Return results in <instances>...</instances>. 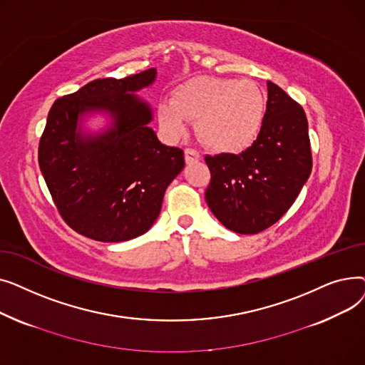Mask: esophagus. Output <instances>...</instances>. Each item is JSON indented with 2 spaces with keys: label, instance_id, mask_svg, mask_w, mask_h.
<instances>
[{
  "label": "esophagus",
  "instance_id": "1",
  "mask_svg": "<svg viewBox=\"0 0 365 365\" xmlns=\"http://www.w3.org/2000/svg\"><path fill=\"white\" fill-rule=\"evenodd\" d=\"M200 158H201L200 153H198L195 149H190V148L185 149V160H186L187 164L195 163V161H198Z\"/></svg>",
  "mask_w": 365,
  "mask_h": 365
}]
</instances>
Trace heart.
<instances>
[{"mask_svg": "<svg viewBox=\"0 0 365 365\" xmlns=\"http://www.w3.org/2000/svg\"><path fill=\"white\" fill-rule=\"evenodd\" d=\"M266 94L250 78L198 76L173 91V101L158 105V121L167 136L179 139L189 121L198 120L200 138L210 148L238 153L260 136L266 118Z\"/></svg>", "mask_w": 365, "mask_h": 365, "instance_id": "heart-1", "label": "heart"}]
</instances>
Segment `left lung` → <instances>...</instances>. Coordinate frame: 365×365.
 <instances>
[{"label":"left lung","mask_w":365,"mask_h":365,"mask_svg":"<svg viewBox=\"0 0 365 365\" xmlns=\"http://www.w3.org/2000/svg\"><path fill=\"white\" fill-rule=\"evenodd\" d=\"M212 180L205 201L216 219L250 235L278 222L296 201L312 170L303 108L267 81L266 118L257 140L238 155L205 157Z\"/></svg>","instance_id":"1"}]
</instances>
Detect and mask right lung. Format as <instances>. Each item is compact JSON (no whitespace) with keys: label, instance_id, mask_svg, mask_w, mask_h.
<instances>
[{"label":"right lung","instance_id":"1","mask_svg":"<svg viewBox=\"0 0 365 365\" xmlns=\"http://www.w3.org/2000/svg\"><path fill=\"white\" fill-rule=\"evenodd\" d=\"M157 78L150 68L127 78L94 80L57 99L47 117L38 163L63 220L102 242L143 235L157 220L167 186L185 167L183 150L163 145L149 127L152 109L136 91ZM113 120L83 133L87 113Z\"/></svg>","mask_w":365,"mask_h":365}]
</instances>
